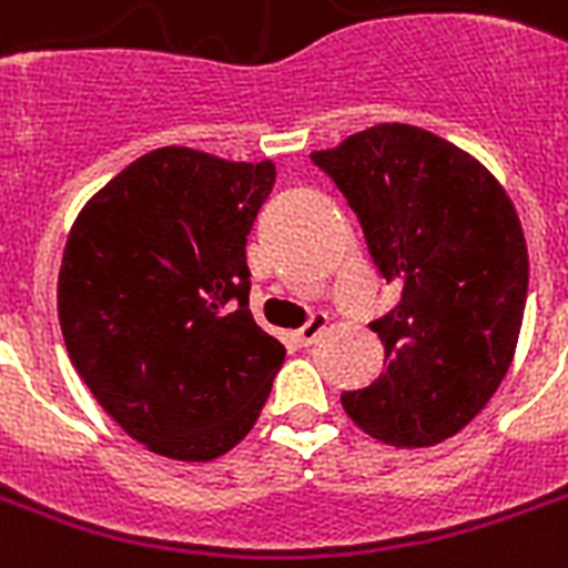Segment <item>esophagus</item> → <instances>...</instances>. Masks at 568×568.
I'll return each mask as SVG.
<instances>
[{"label": "esophagus", "instance_id": "esophagus-1", "mask_svg": "<svg viewBox=\"0 0 568 568\" xmlns=\"http://www.w3.org/2000/svg\"><path fill=\"white\" fill-rule=\"evenodd\" d=\"M324 327H327V315H324V313H313V315H310V322L303 324L301 331L294 333V336H297V342H301V345H313V342L318 339V333H322Z\"/></svg>", "mask_w": 568, "mask_h": 568}]
</instances>
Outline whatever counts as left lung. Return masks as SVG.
Masks as SVG:
<instances>
[{"mask_svg": "<svg viewBox=\"0 0 568 568\" xmlns=\"http://www.w3.org/2000/svg\"><path fill=\"white\" fill-rule=\"evenodd\" d=\"M361 220L399 303L369 327L384 372L342 393L345 414L393 447H432L486 408L513 363L527 303V244L479 160L410 124H378L313 151Z\"/></svg>", "mask_w": 568, "mask_h": 568, "instance_id": "8db88e82", "label": "left lung"}]
</instances>
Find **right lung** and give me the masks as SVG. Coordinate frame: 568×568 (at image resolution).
<instances>
[{
  "mask_svg": "<svg viewBox=\"0 0 568 568\" xmlns=\"http://www.w3.org/2000/svg\"><path fill=\"white\" fill-rule=\"evenodd\" d=\"M276 166L193 149L133 160L82 207L59 271L71 363L130 438L211 462L246 438L285 361L250 313L246 235Z\"/></svg>",
  "mask_w": 568,
  "mask_h": 568,
  "instance_id": "right-lung-1",
  "label": "right lung"
}]
</instances>
